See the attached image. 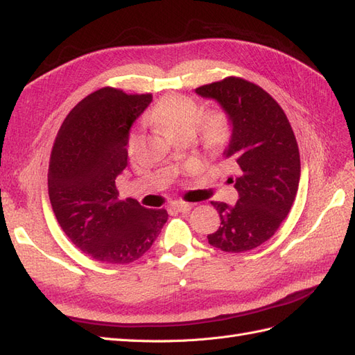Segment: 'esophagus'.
I'll return each mask as SVG.
<instances>
[{
  "instance_id": "1",
  "label": "esophagus",
  "mask_w": 355,
  "mask_h": 355,
  "mask_svg": "<svg viewBox=\"0 0 355 355\" xmlns=\"http://www.w3.org/2000/svg\"><path fill=\"white\" fill-rule=\"evenodd\" d=\"M174 207L177 208V210H178L180 213H187V211L192 210L193 205L189 204V202H175Z\"/></svg>"
}]
</instances>
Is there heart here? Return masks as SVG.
Instances as JSON below:
<instances>
[{
  "mask_svg": "<svg viewBox=\"0 0 355 355\" xmlns=\"http://www.w3.org/2000/svg\"><path fill=\"white\" fill-rule=\"evenodd\" d=\"M147 120L156 124L159 129L169 136L193 133L199 125L201 139L210 150H219L228 142L231 129L226 116L220 112H213L202 116V109L193 98L171 94L160 98L148 112ZM139 139V133H132L129 147H133Z\"/></svg>",
  "mask_w": 355,
  "mask_h": 355,
  "instance_id": "1",
  "label": "heart"
}]
</instances>
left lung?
Returning a JSON list of instances; mask_svg holds the SVG:
<instances>
[{
    "instance_id": "left-lung-1",
    "label": "left lung",
    "mask_w": 355,
    "mask_h": 355,
    "mask_svg": "<svg viewBox=\"0 0 355 355\" xmlns=\"http://www.w3.org/2000/svg\"><path fill=\"white\" fill-rule=\"evenodd\" d=\"M216 100L232 127L223 156L237 166L230 181L235 205L211 201L220 226L207 235L213 248L248 252L270 240L285 220L300 183V153L284 109L267 91L241 78H225L195 89Z\"/></svg>"
}]
</instances>
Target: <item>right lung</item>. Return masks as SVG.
<instances>
[{
    "label": "right lung",
    "instance_id": "right-lung-1",
    "mask_svg": "<svg viewBox=\"0 0 355 355\" xmlns=\"http://www.w3.org/2000/svg\"><path fill=\"white\" fill-rule=\"evenodd\" d=\"M151 100V94L100 88L71 109L52 147V210L70 241L105 264L139 259L168 220L163 208L118 199L115 186L127 166L130 127Z\"/></svg>",
    "mask_w": 355,
    "mask_h": 355
}]
</instances>
